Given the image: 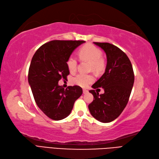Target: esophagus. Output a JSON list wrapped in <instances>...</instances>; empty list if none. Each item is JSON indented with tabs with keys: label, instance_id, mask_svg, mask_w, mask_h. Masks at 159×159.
<instances>
[{
	"label": "esophagus",
	"instance_id": "obj_1",
	"mask_svg": "<svg viewBox=\"0 0 159 159\" xmlns=\"http://www.w3.org/2000/svg\"><path fill=\"white\" fill-rule=\"evenodd\" d=\"M87 92H88V91H87V89H83V93H84V94L87 93Z\"/></svg>",
	"mask_w": 159,
	"mask_h": 159
}]
</instances>
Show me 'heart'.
<instances>
[{
  "label": "heart",
  "mask_w": 159,
  "mask_h": 159,
  "mask_svg": "<svg viewBox=\"0 0 159 159\" xmlns=\"http://www.w3.org/2000/svg\"><path fill=\"white\" fill-rule=\"evenodd\" d=\"M78 56L82 61L89 62V69L95 72L100 73L105 70L106 62L102 56V51L98 47L91 44H86L78 51ZM68 68L70 72L74 73L77 69V61L70 56L66 61ZM94 76L91 74H80L72 80L73 83L81 87H86L94 81Z\"/></svg>",
  "instance_id": "heart-1"
}]
</instances>
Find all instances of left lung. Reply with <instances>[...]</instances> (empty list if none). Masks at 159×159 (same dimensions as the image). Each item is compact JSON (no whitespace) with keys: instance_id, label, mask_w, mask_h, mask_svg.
Segmentation results:
<instances>
[{"instance_id":"1","label":"left lung","mask_w":159,"mask_h":159,"mask_svg":"<svg viewBox=\"0 0 159 159\" xmlns=\"http://www.w3.org/2000/svg\"><path fill=\"white\" fill-rule=\"evenodd\" d=\"M94 44L105 52L107 64L105 72L92 87H102L105 93L99 95L95 90H90L94 98L88 107L95 119L108 123L117 118L127 105L134 83V74L129 58L121 49L108 43L94 42Z\"/></svg>"}]
</instances>
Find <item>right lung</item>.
<instances>
[{"label":"right lung","instance_id":"obj_1","mask_svg":"<svg viewBox=\"0 0 159 159\" xmlns=\"http://www.w3.org/2000/svg\"><path fill=\"white\" fill-rule=\"evenodd\" d=\"M84 41H49L37 49L31 59L28 82L37 105L46 116L54 120L66 118L75 101L83 91L78 85L64 89L58 85L66 80L70 72L66 61L72 52Z\"/></svg>","mask_w":159,"mask_h":159}]
</instances>
